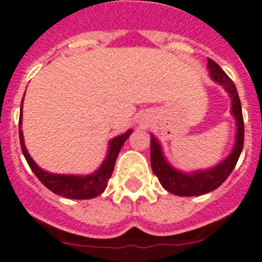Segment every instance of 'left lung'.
Returning <instances> with one entry per match:
<instances>
[{"label": "left lung", "mask_w": 262, "mask_h": 262, "mask_svg": "<svg viewBox=\"0 0 262 262\" xmlns=\"http://www.w3.org/2000/svg\"><path fill=\"white\" fill-rule=\"evenodd\" d=\"M207 68L210 71V77L215 83L225 88L229 96L232 97V114L237 123V135L233 151L226 157V159L218 163L215 167L207 170H198L194 172H182L175 170L166 161L162 147L154 135H151V168L157 175L161 185L167 190L168 193L181 196L202 195L209 191H213L226 181L232 174L233 168L237 165L241 151L244 147V118L241 110L238 92L232 79L226 75L211 58H207Z\"/></svg>", "instance_id": "obj_1"}]
</instances>
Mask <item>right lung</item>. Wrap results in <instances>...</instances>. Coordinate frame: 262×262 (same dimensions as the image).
<instances>
[{
    "instance_id": "right-lung-1",
    "label": "right lung",
    "mask_w": 262,
    "mask_h": 262,
    "mask_svg": "<svg viewBox=\"0 0 262 262\" xmlns=\"http://www.w3.org/2000/svg\"><path fill=\"white\" fill-rule=\"evenodd\" d=\"M25 96V95H24ZM24 101V99H23ZM21 118H23V103H21ZM21 118L18 123V133H19V143H21V150L27 159L28 165L32 168V171L41 181V183L53 191L57 195H62L69 200H91L95 198L99 194H101L105 190L108 185V179L111 178L114 167H115L116 158H118L119 151L124 144L133 129H128L123 135H119L110 142L108 146V154L105 157L104 162L97 168L94 174L91 175H61V174H52V172L44 171L42 168L38 167L34 161L30 158L25 143H24L23 129H21Z\"/></svg>"
}]
</instances>
